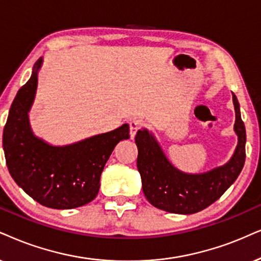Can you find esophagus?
<instances>
[{
    "label": "esophagus",
    "instance_id": "1",
    "mask_svg": "<svg viewBox=\"0 0 261 261\" xmlns=\"http://www.w3.org/2000/svg\"><path fill=\"white\" fill-rule=\"evenodd\" d=\"M143 121L142 120H138V119H135L133 121H130V136L131 138H134L136 136L137 131L140 130V128L143 127Z\"/></svg>",
    "mask_w": 261,
    "mask_h": 261
}]
</instances>
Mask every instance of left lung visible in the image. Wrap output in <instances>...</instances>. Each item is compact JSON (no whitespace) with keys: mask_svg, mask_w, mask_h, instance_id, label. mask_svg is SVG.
<instances>
[{"mask_svg":"<svg viewBox=\"0 0 261 261\" xmlns=\"http://www.w3.org/2000/svg\"><path fill=\"white\" fill-rule=\"evenodd\" d=\"M239 136L231 160L222 167L201 174H187L174 169L158 142L147 130H138L137 169L147 200L156 208L170 213L193 214L216 202L235 182L246 160V128L241 119L239 101L232 92Z\"/></svg>","mask_w":261,"mask_h":261,"instance_id":"1","label":"left lung"}]
</instances>
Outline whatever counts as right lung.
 <instances>
[{"label":"right lung","mask_w":261,"mask_h":261,"mask_svg":"<svg viewBox=\"0 0 261 261\" xmlns=\"http://www.w3.org/2000/svg\"><path fill=\"white\" fill-rule=\"evenodd\" d=\"M39 59L31 78L19 89L3 128V150L9 173L28 195L43 206L70 210L96 197L100 177L112 151L130 138V127L121 125L110 133L65 147H53L32 134L28 112L37 88Z\"/></svg>","instance_id":"1"}]
</instances>
